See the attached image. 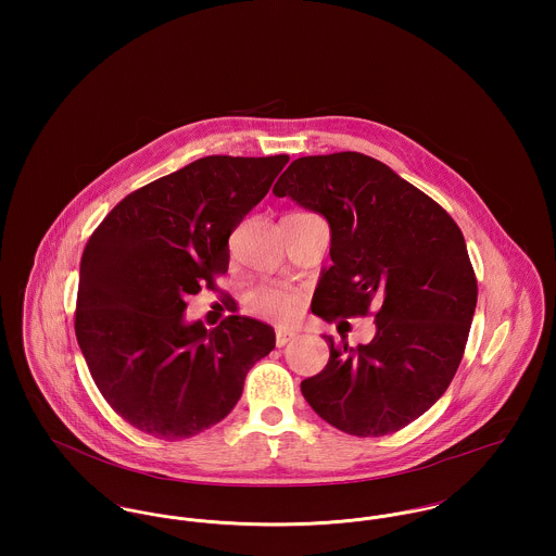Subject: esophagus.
Wrapping results in <instances>:
<instances>
[{
  "mask_svg": "<svg viewBox=\"0 0 556 556\" xmlns=\"http://www.w3.org/2000/svg\"><path fill=\"white\" fill-rule=\"evenodd\" d=\"M298 338V333L295 331H289V329H278L276 331V346H285V344H289L291 340H295Z\"/></svg>",
  "mask_w": 556,
  "mask_h": 556,
  "instance_id": "34e87169",
  "label": "esophagus"
}]
</instances>
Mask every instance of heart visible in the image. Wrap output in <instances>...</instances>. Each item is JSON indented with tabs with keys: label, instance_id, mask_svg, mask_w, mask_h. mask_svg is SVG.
<instances>
[{
	"label": "heart",
	"instance_id": "1",
	"mask_svg": "<svg viewBox=\"0 0 556 556\" xmlns=\"http://www.w3.org/2000/svg\"><path fill=\"white\" fill-rule=\"evenodd\" d=\"M245 311L254 317L271 318V320H293L302 313V298L295 291L265 287L252 291L245 298Z\"/></svg>",
	"mask_w": 556,
	"mask_h": 556
}]
</instances>
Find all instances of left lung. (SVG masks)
Returning a JSON list of instances; mask_svg holds the SVG:
<instances>
[{"mask_svg":"<svg viewBox=\"0 0 556 556\" xmlns=\"http://www.w3.org/2000/svg\"><path fill=\"white\" fill-rule=\"evenodd\" d=\"M274 194L329 225L333 265L320 271L313 313L333 320L379 308L368 344L323 333L329 362L302 394L355 437L408 426L445 394L469 338L477 280L463 231L388 164L357 152L293 160Z\"/></svg>","mask_w":556,"mask_h":556,"instance_id":"obj_1","label":"left lung"}]
</instances>
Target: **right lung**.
Wrapping results in <instances>:
<instances>
[{"label": "right lung", "instance_id": "obj_1", "mask_svg": "<svg viewBox=\"0 0 556 556\" xmlns=\"http://www.w3.org/2000/svg\"><path fill=\"white\" fill-rule=\"evenodd\" d=\"M289 156H205L119 201L80 258L75 331L111 408L156 439H188L225 419L248 370L276 346L256 318L205 329L186 298L229 267V236Z\"/></svg>", "mask_w": 556, "mask_h": 556}]
</instances>
